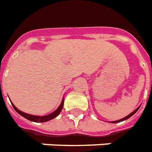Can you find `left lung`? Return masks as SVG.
<instances>
[{"label": "left lung", "instance_id": "1", "mask_svg": "<svg viewBox=\"0 0 152 152\" xmlns=\"http://www.w3.org/2000/svg\"><path fill=\"white\" fill-rule=\"evenodd\" d=\"M140 107H137V109H136V110H134V111H133V112L131 113V114H129V115L128 116H126V117L123 118H122V119H120V120H118V121H115V122H112V123H117V122H122V121H124V120H126V119H128V118H130L131 116H133V115H134V114H135V113L137 112V111L138 110H139Z\"/></svg>", "mask_w": 152, "mask_h": 152}]
</instances>
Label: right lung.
I'll list each match as a JSON object with an SVG mask.
<instances>
[{"mask_svg": "<svg viewBox=\"0 0 152 152\" xmlns=\"http://www.w3.org/2000/svg\"><path fill=\"white\" fill-rule=\"evenodd\" d=\"M64 99H63V100H62L61 102V104L59 105V107H58L54 112H53L52 114H49V115H45V116H37V115H29V114L24 113L23 112V111H21V110H19V109H17V107H15V106L12 103V105L13 108L15 109V110L18 114H19L21 116L24 117L25 118H26V119L34 122H45L49 121V120L53 119V118H55L56 117H57V116L59 115V113H60V111H61L62 109H63V107H64Z\"/></svg>", "mask_w": 152, "mask_h": 152, "instance_id": "obj_1", "label": "right lung"}]
</instances>
